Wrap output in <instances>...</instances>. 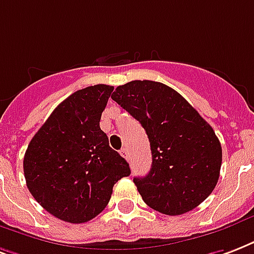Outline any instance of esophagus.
<instances>
[{
	"instance_id": "esophagus-1",
	"label": "esophagus",
	"mask_w": 254,
	"mask_h": 254,
	"mask_svg": "<svg viewBox=\"0 0 254 254\" xmlns=\"http://www.w3.org/2000/svg\"><path fill=\"white\" fill-rule=\"evenodd\" d=\"M120 153H121V156H123L125 160H129V150H127V148H123L120 150Z\"/></svg>"
}]
</instances>
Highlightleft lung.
<instances>
[{"instance_id":"8db88e82","label":"left lung","mask_w":254,"mask_h":254,"mask_svg":"<svg viewBox=\"0 0 254 254\" xmlns=\"http://www.w3.org/2000/svg\"><path fill=\"white\" fill-rule=\"evenodd\" d=\"M112 98L148 134L152 168L133 179L145 204L179 216L202 202L220 177L222 149L212 127L174 89L156 81H130Z\"/></svg>"}]
</instances>
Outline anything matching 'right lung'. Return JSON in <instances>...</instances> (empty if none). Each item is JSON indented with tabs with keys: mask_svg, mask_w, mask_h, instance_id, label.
<instances>
[{
	"mask_svg": "<svg viewBox=\"0 0 254 254\" xmlns=\"http://www.w3.org/2000/svg\"><path fill=\"white\" fill-rule=\"evenodd\" d=\"M113 86L77 90L53 110L29 142L26 187L46 212L71 224L90 221L105 209L114 184L130 174L100 127Z\"/></svg>",
	"mask_w": 254,
	"mask_h": 254,
	"instance_id": "1",
	"label": "right lung"
}]
</instances>
